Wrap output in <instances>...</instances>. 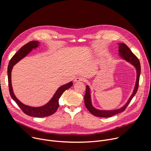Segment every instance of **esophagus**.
Here are the masks:
<instances>
[{
	"instance_id": "esophagus-1",
	"label": "esophagus",
	"mask_w": 151,
	"mask_h": 151,
	"mask_svg": "<svg viewBox=\"0 0 151 151\" xmlns=\"http://www.w3.org/2000/svg\"><path fill=\"white\" fill-rule=\"evenodd\" d=\"M85 78H82V77H77L74 79V82H79V81H85Z\"/></svg>"
}]
</instances>
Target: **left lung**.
Here are the masks:
<instances>
[{
	"mask_svg": "<svg viewBox=\"0 0 151 151\" xmlns=\"http://www.w3.org/2000/svg\"><path fill=\"white\" fill-rule=\"evenodd\" d=\"M119 45V54L121 57L126 60L127 62L130 63L132 65L134 66L137 72V78L136 82L135 84V87L133 90V92L128 100L127 102L125 103L124 106H123L121 108L115 110L111 111H106V110H99L97 109L93 106L91 99V94H90V88L88 85L86 86V93L84 96V102L87 109L90 111L91 114L93 115L98 117L101 118H107V117H111L116 114H119L126 109L127 106L128 105L129 103L131 101L133 97L135 96L137 91V89L139 87V78L140 75V64L137 57L132 52L130 49L125 44L123 43H119L118 44Z\"/></svg>",
	"mask_w": 151,
	"mask_h": 151,
	"instance_id": "obj_1",
	"label": "left lung"
}]
</instances>
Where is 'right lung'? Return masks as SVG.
Wrapping results in <instances>:
<instances>
[{
    "label": "right lung",
    "instance_id": "1",
    "mask_svg": "<svg viewBox=\"0 0 151 151\" xmlns=\"http://www.w3.org/2000/svg\"><path fill=\"white\" fill-rule=\"evenodd\" d=\"M39 43L38 41L33 40L31 41L24 46L21 47L11 58L9 61V65L8 68V85L9 93L12 99L16 102V103L20 107V109L26 115L34 117H45L54 114L59 107L58 100L62 94L70 88L73 82H70L66 84H64L58 88L55 93L52 97V99L46 104L40 107H32L26 105L21 103L15 96L11 84V72L13 66L17 64L19 61L25 57L29 53H30L33 49H36L39 47Z\"/></svg>",
    "mask_w": 151,
    "mask_h": 151
}]
</instances>
